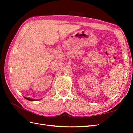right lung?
I'll use <instances>...</instances> for the list:
<instances>
[{
    "label": "right lung",
    "mask_w": 133,
    "mask_h": 133,
    "mask_svg": "<svg viewBox=\"0 0 133 133\" xmlns=\"http://www.w3.org/2000/svg\"><path fill=\"white\" fill-rule=\"evenodd\" d=\"M24 98L26 99H27V100H29V101H38V100H36V99H31V98H27V97H24Z\"/></svg>",
    "instance_id": "right-lung-1"
}]
</instances>
